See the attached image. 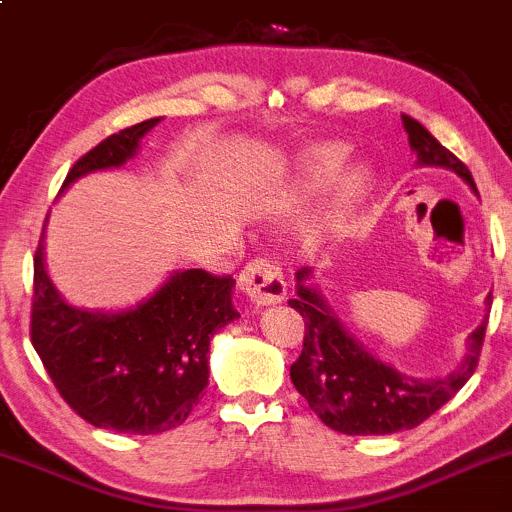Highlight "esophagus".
Instances as JSON below:
<instances>
[{
  "mask_svg": "<svg viewBox=\"0 0 512 512\" xmlns=\"http://www.w3.org/2000/svg\"><path fill=\"white\" fill-rule=\"evenodd\" d=\"M239 286L254 305H271L286 298V281L276 263L268 258H254L239 273Z\"/></svg>",
  "mask_w": 512,
  "mask_h": 512,
  "instance_id": "esophagus-1",
  "label": "esophagus"
}]
</instances>
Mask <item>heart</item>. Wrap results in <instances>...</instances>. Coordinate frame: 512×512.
<instances>
[{"mask_svg":"<svg viewBox=\"0 0 512 512\" xmlns=\"http://www.w3.org/2000/svg\"><path fill=\"white\" fill-rule=\"evenodd\" d=\"M347 157V147L335 145V142H325V145H313L305 150L303 155V172H305V189L318 187V184L328 182L330 177L340 170V165ZM362 175L360 170H352L342 177V197H350L355 194V189L360 187Z\"/></svg>","mask_w":512,"mask_h":512,"instance_id":"1","label":"heart"}]
</instances>
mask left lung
Segmentation results:
<instances>
[{
	"mask_svg": "<svg viewBox=\"0 0 512 512\" xmlns=\"http://www.w3.org/2000/svg\"><path fill=\"white\" fill-rule=\"evenodd\" d=\"M416 165L444 167L456 172L476 192L468 167L446 150L419 120L402 115ZM310 268L295 273V298L288 300L305 320L303 352L291 365V382L325 426L350 436H379L414 429L471 379L481 357L488 320L468 335V350L456 370L439 379H416L394 370L365 350L355 335L333 313L323 293L308 283ZM493 298L486 305L491 313Z\"/></svg>",
	"mask_w": 512,
	"mask_h": 512,
	"instance_id": "1",
	"label": "left lung"
}]
</instances>
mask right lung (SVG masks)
<instances>
[{
  "label": "right lung",
  "mask_w": 512,
  "mask_h": 512,
  "mask_svg": "<svg viewBox=\"0 0 512 512\" xmlns=\"http://www.w3.org/2000/svg\"><path fill=\"white\" fill-rule=\"evenodd\" d=\"M162 118L105 138L68 172L120 167ZM234 278L177 271L150 298L118 313L73 308L46 273L44 234L34 256L31 345L63 402L88 424L120 434H162L184 424L209 384V342L239 318Z\"/></svg>",
  "instance_id": "add662e5"
}]
</instances>
